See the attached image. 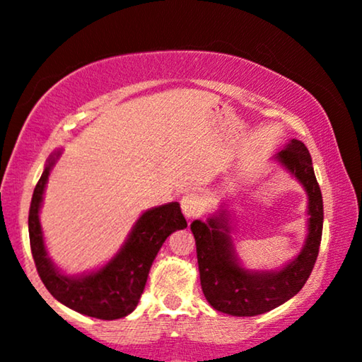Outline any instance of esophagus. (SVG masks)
Here are the masks:
<instances>
[{"label":"esophagus","mask_w":362,"mask_h":362,"mask_svg":"<svg viewBox=\"0 0 362 362\" xmlns=\"http://www.w3.org/2000/svg\"><path fill=\"white\" fill-rule=\"evenodd\" d=\"M180 205L182 211H184V215L189 220L195 218V216H199L202 214V199L199 194H195V192H189V194L182 197Z\"/></svg>","instance_id":"obj_1"}]
</instances>
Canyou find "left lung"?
Returning a JSON list of instances; mask_svg holds the SVG:
<instances>
[{"label":"left lung","instance_id":"1","mask_svg":"<svg viewBox=\"0 0 362 362\" xmlns=\"http://www.w3.org/2000/svg\"><path fill=\"white\" fill-rule=\"evenodd\" d=\"M303 185L308 195V235L298 257L279 269H248L240 263L231 238L225 204L205 221H192L202 291L216 311L231 316H257L291 300L305 286L315 267L322 235V197L305 144L291 139L274 156Z\"/></svg>","mask_w":362,"mask_h":362}]
</instances>
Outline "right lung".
Listing matches in <instances>:
<instances>
[{
    "label": "right lung",
    "instance_id": "obj_1",
    "mask_svg": "<svg viewBox=\"0 0 362 362\" xmlns=\"http://www.w3.org/2000/svg\"><path fill=\"white\" fill-rule=\"evenodd\" d=\"M59 156L57 151L47 158L31 199L28 228L36 269L47 291L64 306L98 320H119L136 310L158 250L168 235L184 230L187 221L178 202L153 206L139 216L127 240L104 267L76 276L64 274L47 255L40 221L47 178Z\"/></svg>",
    "mask_w": 362,
    "mask_h": 362
}]
</instances>
